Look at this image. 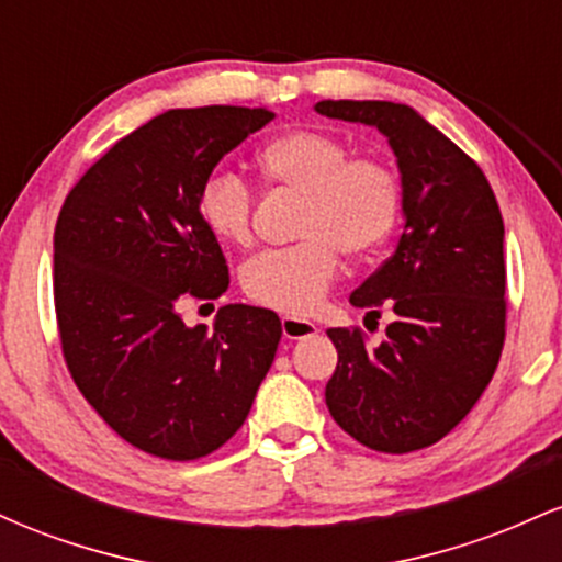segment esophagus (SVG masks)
Instances as JSON below:
<instances>
[{
  "label": "esophagus",
  "mask_w": 562,
  "mask_h": 562,
  "mask_svg": "<svg viewBox=\"0 0 562 562\" xmlns=\"http://www.w3.org/2000/svg\"><path fill=\"white\" fill-rule=\"evenodd\" d=\"M314 333H317V325H314V322L301 317H282V335H285L288 340L308 338V335Z\"/></svg>",
  "instance_id": "obj_1"
}]
</instances>
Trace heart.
<instances>
[{
    "label": "heart",
    "instance_id": "heart-1",
    "mask_svg": "<svg viewBox=\"0 0 562 562\" xmlns=\"http://www.w3.org/2000/svg\"><path fill=\"white\" fill-rule=\"evenodd\" d=\"M261 177L280 192L301 198L299 245L269 250L245 263L243 293L259 306L308 314L319 306L346 259H367L389 243L404 205L396 166L375 153L351 156L335 134L293 128L269 139L256 156ZM203 224L222 243H254L256 195L235 173H214L198 198Z\"/></svg>",
    "mask_w": 562,
    "mask_h": 562
}]
</instances>
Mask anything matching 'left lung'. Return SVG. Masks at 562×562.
<instances>
[{"label":"left lung","instance_id":"obj_1","mask_svg":"<svg viewBox=\"0 0 562 562\" xmlns=\"http://www.w3.org/2000/svg\"><path fill=\"white\" fill-rule=\"evenodd\" d=\"M327 119L378 126L396 153L404 232L351 293L357 308L396 319L378 346L359 327H330L338 367L333 420L364 447L406 454L441 441L492 383L505 346V224L481 166L409 105L322 100Z\"/></svg>","mask_w":562,"mask_h":562}]
</instances>
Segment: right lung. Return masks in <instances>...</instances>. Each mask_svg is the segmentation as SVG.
I'll list each match as a JSON object with an SVG mask.
<instances>
[{
    "instance_id": "right-lung-1",
    "label": "right lung",
    "mask_w": 562,
    "mask_h": 562,
    "mask_svg": "<svg viewBox=\"0 0 562 562\" xmlns=\"http://www.w3.org/2000/svg\"><path fill=\"white\" fill-rule=\"evenodd\" d=\"M274 119L187 108L134 128L74 184L55 224V314L76 389L124 441L160 460L211 454L240 430L280 344L269 308L227 303L214 333L187 299L229 288L198 211L216 164Z\"/></svg>"
}]
</instances>
